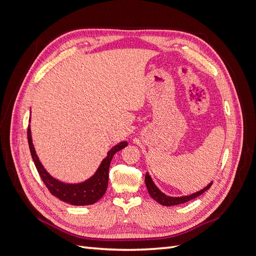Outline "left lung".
<instances>
[{
  "instance_id": "obj_1",
  "label": "left lung",
  "mask_w": 256,
  "mask_h": 256,
  "mask_svg": "<svg viewBox=\"0 0 256 256\" xmlns=\"http://www.w3.org/2000/svg\"><path fill=\"white\" fill-rule=\"evenodd\" d=\"M145 184H146L147 191H148V193H150V196L154 200H156V202H158L159 204L164 205V206H174V205H180V204H184L186 202H189V200L200 196V194H203L205 191H207L209 188H210V186L212 184V182H209L206 187L200 189V191L192 193V194L182 196H170L164 194V193L162 192L156 184H154L148 172H147L145 175Z\"/></svg>"
}]
</instances>
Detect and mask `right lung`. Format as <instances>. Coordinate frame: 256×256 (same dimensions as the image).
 I'll return each mask as SVG.
<instances>
[{"instance_id": "obj_1", "label": "right lung", "mask_w": 256, "mask_h": 256, "mask_svg": "<svg viewBox=\"0 0 256 256\" xmlns=\"http://www.w3.org/2000/svg\"><path fill=\"white\" fill-rule=\"evenodd\" d=\"M28 140L30 154H32L35 166L40 173L44 184L48 190L62 202L68 203L74 206H85L92 205L97 200H99L104 196V194L108 188V182H109V168L111 160L114 154L118 150L125 148L128 145L127 141H122L114 145L112 148L108 152L106 157L102 161L98 168L96 170L95 174L88 178L86 180L76 184H69L60 182L56 178H54L47 170H46L38 158L35 147L33 144L32 132H30V127L28 128Z\"/></svg>"}]
</instances>
